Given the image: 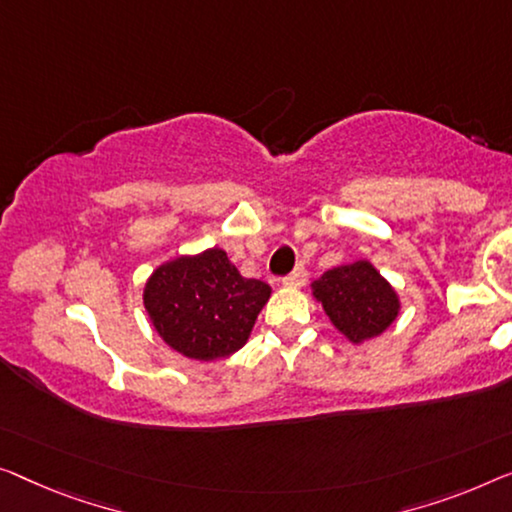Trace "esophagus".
Returning a JSON list of instances; mask_svg holds the SVG:
<instances>
[{
    "mask_svg": "<svg viewBox=\"0 0 512 512\" xmlns=\"http://www.w3.org/2000/svg\"><path fill=\"white\" fill-rule=\"evenodd\" d=\"M305 280H308V271H305L303 264H299L292 273H289V276L282 278V282H285L287 287H303Z\"/></svg>",
    "mask_w": 512,
    "mask_h": 512,
    "instance_id": "obj_1",
    "label": "esophagus"
}]
</instances>
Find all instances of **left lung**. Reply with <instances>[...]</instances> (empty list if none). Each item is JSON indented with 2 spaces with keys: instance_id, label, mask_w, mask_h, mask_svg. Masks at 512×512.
Returning a JSON list of instances; mask_svg holds the SVG:
<instances>
[{
  "instance_id": "left-lung-1",
  "label": "left lung",
  "mask_w": 512,
  "mask_h": 512,
  "mask_svg": "<svg viewBox=\"0 0 512 512\" xmlns=\"http://www.w3.org/2000/svg\"><path fill=\"white\" fill-rule=\"evenodd\" d=\"M312 294L335 329L352 342L384 333L400 310L398 294L370 262L335 266L312 282Z\"/></svg>"
}]
</instances>
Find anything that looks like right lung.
Masks as SVG:
<instances>
[{"instance_id":"1","label":"right lung","mask_w":512,"mask_h":512,"mask_svg":"<svg viewBox=\"0 0 512 512\" xmlns=\"http://www.w3.org/2000/svg\"><path fill=\"white\" fill-rule=\"evenodd\" d=\"M271 287L243 278L220 248L158 266L144 287L156 331L179 354L213 361L246 345Z\"/></svg>"}]
</instances>
